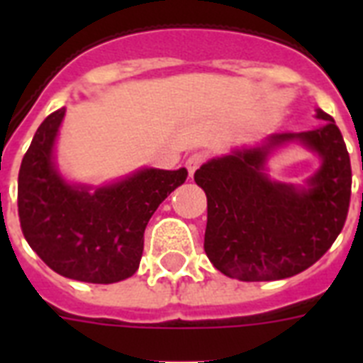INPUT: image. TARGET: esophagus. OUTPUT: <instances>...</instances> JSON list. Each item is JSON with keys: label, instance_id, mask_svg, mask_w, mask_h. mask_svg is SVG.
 <instances>
[{"label": "esophagus", "instance_id": "34e87169", "mask_svg": "<svg viewBox=\"0 0 363 363\" xmlns=\"http://www.w3.org/2000/svg\"><path fill=\"white\" fill-rule=\"evenodd\" d=\"M205 162V154L203 152H194L190 158L186 160V167H188V173H190V177L196 173V169H198L199 165L203 164Z\"/></svg>", "mask_w": 363, "mask_h": 363}]
</instances>
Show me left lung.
I'll use <instances>...</instances> for the list:
<instances>
[{
	"mask_svg": "<svg viewBox=\"0 0 363 363\" xmlns=\"http://www.w3.org/2000/svg\"><path fill=\"white\" fill-rule=\"evenodd\" d=\"M322 125L275 133L258 147L233 148L196 171L207 196L205 254L226 277L245 282L281 281L320 259L347 220L352 171L335 121L316 109ZM299 142L321 158L305 185L273 182L267 158Z\"/></svg>",
	"mask_w": 363,
	"mask_h": 363,
	"instance_id": "8db88e82",
	"label": "left lung"
}]
</instances>
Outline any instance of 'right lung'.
Returning <instances> with one entry per match:
<instances>
[{"label": "right lung", "instance_id": "obj_1", "mask_svg": "<svg viewBox=\"0 0 363 363\" xmlns=\"http://www.w3.org/2000/svg\"><path fill=\"white\" fill-rule=\"evenodd\" d=\"M64 116L65 107L48 115L22 158V233L58 275L94 284L124 281L139 267L150 216L188 171L143 167L104 186L65 181L54 158Z\"/></svg>", "mask_w": 363, "mask_h": 363}]
</instances>
